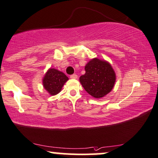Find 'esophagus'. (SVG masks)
<instances>
[{"label": "esophagus", "mask_w": 158, "mask_h": 158, "mask_svg": "<svg viewBox=\"0 0 158 158\" xmlns=\"http://www.w3.org/2000/svg\"><path fill=\"white\" fill-rule=\"evenodd\" d=\"M70 78L72 79H77V75L76 74H73V75H70Z\"/></svg>", "instance_id": "esophagus-1"}]
</instances>
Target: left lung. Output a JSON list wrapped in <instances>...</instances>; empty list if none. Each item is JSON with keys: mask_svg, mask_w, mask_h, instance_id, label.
<instances>
[{"mask_svg": "<svg viewBox=\"0 0 158 158\" xmlns=\"http://www.w3.org/2000/svg\"><path fill=\"white\" fill-rule=\"evenodd\" d=\"M85 73L80 77V82L89 94L101 98L112 90L116 81V74L111 65L95 58L87 63Z\"/></svg>", "mask_w": 158, "mask_h": 158, "instance_id": "left-lung-1", "label": "left lung"}]
</instances>
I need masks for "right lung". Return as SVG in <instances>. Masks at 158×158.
<instances>
[{"mask_svg": "<svg viewBox=\"0 0 158 158\" xmlns=\"http://www.w3.org/2000/svg\"><path fill=\"white\" fill-rule=\"evenodd\" d=\"M68 79L67 75L62 72L50 68L44 75L42 83L44 88L50 95H56L61 91Z\"/></svg>", "mask_w": 158, "mask_h": 158, "instance_id": "add662e5", "label": "right lung"}]
</instances>
